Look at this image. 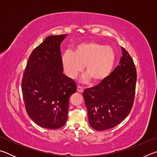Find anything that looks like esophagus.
<instances>
[{
	"mask_svg": "<svg viewBox=\"0 0 157 157\" xmlns=\"http://www.w3.org/2000/svg\"><path fill=\"white\" fill-rule=\"evenodd\" d=\"M77 90H78V91L79 92V93H83V91H84V89H83V87H82V86H78V88H77Z\"/></svg>",
	"mask_w": 157,
	"mask_h": 157,
	"instance_id": "1",
	"label": "esophagus"
}]
</instances>
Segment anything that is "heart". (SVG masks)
I'll return each mask as SVG.
<instances>
[{
	"label": "heart",
	"mask_w": 157,
	"mask_h": 157,
	"mask_svg": "<svg viewBox=\"0 0 157 157\" xmlns=\"http://www.w3.org/2000/svg\"><path fill=\"white\" fill-rule=\"evenodd\" d=\"M115 60L112 48L93 41L77 45L73 52L66 51L62 57L63 69L69 78L75 79L84 66L86 73L82 77V81L91 79L94 83L102 82L110 75Z\"/></svg>",
	"instance_id": "b5f03b06"
}]
</instances>
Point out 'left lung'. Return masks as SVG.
Listing matches in <instances>:
<instances>
[{"label": "left lung", "mask_w": 157, "mask_h": 157, "mask_svg": "<svg viewBox=\"0 0 157 157\" xmlns=\"http://www.w3.org/2000/svg\"><path fill=\"white\" fill-rule=\"evenodd\" d=\"M118 66L105 80L83 93L90 125L104 131L118 125L131 111L134 103L136 70L128 52L121 47Z\"/></svg>", "instance_id": "left-lung-1"}]
</instances>
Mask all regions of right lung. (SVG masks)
<instances>
[{"mask_svg":"<svg viewBox=\"0 0 157 157\" xmlns=\"http://www.w3.org/2000/svg\"><path fill=\"white\" fill-rule=\"evenodd\" d=\"M66 36H47L31 53L23 74L21 87L26 111L44 128L64 125L69 98L77 91L75 82L63 73L60 45Z\"/></svg>","mask_w":157,"mask_h":157,"instance_id":"obj_1","label":"right lung"}]
</instances>
